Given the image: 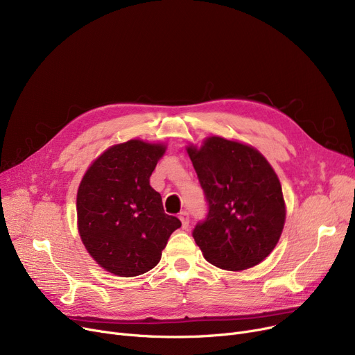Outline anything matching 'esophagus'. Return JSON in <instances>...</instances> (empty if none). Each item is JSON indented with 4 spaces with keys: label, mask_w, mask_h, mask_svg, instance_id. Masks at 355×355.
I'll return each mask as SVG.
<instances>
[{
    "label": "esophagus",
    "mask_w": 355,
    "mask_h": 355,
    "mask_svg": "<svg viewBox=\"0 0 355 355\" xmlns=\"http://www.w3.org/2000/svg\"><path fill=\"white\" fill-rule=\"evenodd\" d=\"M178 217H180V220H181V223H182V227L187 229V227H189V223H190V216H189V213H187V211H181Z\"/></svg>",
    "instance_id": "34e87169"
}]
</instances>
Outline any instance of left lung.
Segmentation results:
<instances>
[{
    "label": "left lung",
    "mask_w": 355,
    "mask_h": 355,
    "mask_svg": "<svg viewBox=\"0 0 355 355\" xmlns=\"http://www.w3.org/2000/svg\"><path fill=\"white\" fill-rule=\"evenodd\" d=\"M187 153L209 206L193 230L202 256L226 270L259 265L277 245L286 216L273 168L257 149L220 137Z\"/></svg>",
    "instance_id": "1"
}]
</instances>
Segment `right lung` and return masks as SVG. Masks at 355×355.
I'll return each mask as SVG.
<instances>
[{
    "mask_svg": "<svg viewBox=\"0 0 355 355\" xmlns=\"http://www.w3.org/2000/svg\"><path fill=\"white\" fill-rule=\"evenodd\" d=\"M165 145L130 139L110 146L86 171L78 190V227L89 254L105 270L138 276L155 268L181 221L164 213L149 177Z\"/></svg>",
    "mask_w": 355,
    "mask_h": 355,
    "instance_id": "obj_1",
    "label": "right lung"
}]
</instances>
